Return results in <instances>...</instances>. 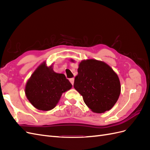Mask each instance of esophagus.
Here are the masks:
<instances>
[{"label": "esophagus", "instance_id": "esophagus-1", "mask_svg": "<svg viewBox=\"0 0 150 150\" xmlns=\"http://www.w3.org/2000/svg\"><path fill=\"white\" fill-rule=\"evenodd\" d=\"M69 81H70V83L72 84V85H73L74 84V78H71V79H69Z\"/></svg>", "mask_w": 150, "mask_h": 150}]
</instances>
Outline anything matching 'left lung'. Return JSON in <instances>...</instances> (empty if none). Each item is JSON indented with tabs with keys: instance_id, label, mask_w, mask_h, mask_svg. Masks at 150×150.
I'll return each mask as SVG.
<instances>
[{
	"instance_id": "obj_1",
	"label": "left lung",
	"mask_w": 150,
	"mask_h": 150,
	"mask_svg": "<svg viewBox=\"0 0 150 150\" xmlns=\"http://www.w3.org/2000/svg\"><path fill=\"white\" fill-rule=\"evenodd\" d=\"M74 88L91 111L101 113L109 111L119 98L121 85L118 76L104 62L88 59L81 62Z\"/></svg>"
}]
</instances>
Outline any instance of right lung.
Instances as JSON below:
<instances>
[{
    "label": "right lung",
    "mask_w": 150,
    "mask_h": 150,
    "mask_svg": "<svg viewBox=\"0 0 150 150\" xmlns=\"http://www.w3.org/2000/svg\"><path fill=\"white\" fill-rule=\"evenodd\" d=\"M72 84L64 74L54 72L46 63L39 66L25 86V94L29 102L39 110L49 111L59 101L63 93L71 88Z\"/></svg>",
    "instance_id": "add662e5"
}]
</instances>
